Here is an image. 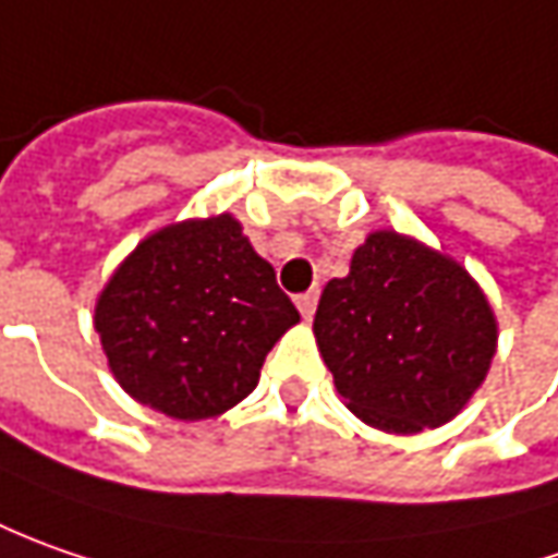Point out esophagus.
Instances as JSON below:
<instances>
[{
    "label": "esophagus",
    "instance_id": "34e87169",
    "mask_svg": "<svg viewBox=\"0 0 558 558\" xmlns=\"http://www.w3.org/2000/svg\"><path fill=\"white\" fill-rule=\"evenodd\" d=\"M315 305H317V290H308V293L296 296V308L302 312L305 320H312V315H315Z\"/></svg>",
    "mask_w": 558,
    "mask_h": 558
}]
</instances>
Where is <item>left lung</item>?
I'll use <instances>...</instances> for the list:
<instances>
[{"mask_svg": "<svg viewBox=\"0 0 558 558\" xmlns=\"http://www.w3.org/2000/svg\"><path fill=\"white\" fill-rule=\"evenodd\" d=\"M317 352L361 423L416 435L451 423L497 355V317L460 262L398 231H371L315 312Z\"/></svg>", "mask_w": 558, "mask_h": 558, "instance_id": "left-lung-1", "label": "left lung"}]
</instances>
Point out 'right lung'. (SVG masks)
Instances as JSON below:
<instances>
[{
	"label": "right lung",
	"instance_id": "add662e5",
	"mask_svg": "<svg viewBox=\"0 0 558 558\" xmlns=\"http://www.w3.org/2000/svg\"><path fill=\"white\" fill-rule=\"evenodd\" d=\"M113 379L172 420H209L256 389L296 305L231 213L147 234L95 299Z\"/></svg>",
	"mask_w": 558,
	"mask_h": 558
}]
</instances>
